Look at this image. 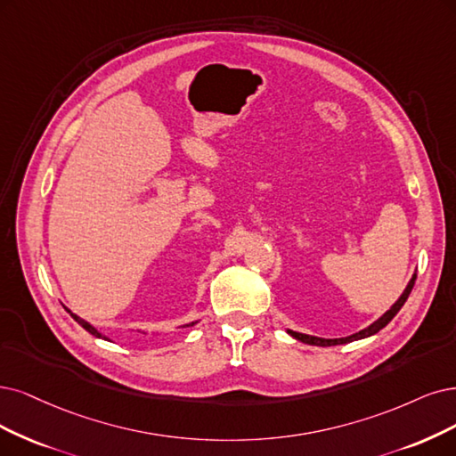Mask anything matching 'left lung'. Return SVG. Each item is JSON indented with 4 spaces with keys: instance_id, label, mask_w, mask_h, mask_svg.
Instances as JSON below:
<instances>
[{
    "instance_id": "8db88e82",
    "label": "left lung",
    "mask_w": 456,
    "mask_h": 456,
    "mask_svg": "<svg viewBox=\"0 0 456 456\" xmlns=\"http://www.w3.org/2000/svg\"><path fill=\"white\" fill-rule=\"evenodd\" d=\"M415 274H413V278L410 280V283H408V288L403 289V293L400 295V298L395 302L393 305V308L389 310V312H385L376 323H372L370 325L368 329H364V330H361V332H357V334H351V336H346V338H330V340H327V338H317V336H310V334H300V332H295V330H289V334L291 336H295L297 340H300V342H305V344H310V346H340V344H347V342H353V340H361V338H366V336H372V334H376V332H379L387 323L391 322V319L400 312V308L403 306V302L408 300V297H410V293H411V289H413V285H415Z\"/></svg>"
}]
</instances>
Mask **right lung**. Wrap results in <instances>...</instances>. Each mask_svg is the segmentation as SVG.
I'll use <instances>...</instances> for the list:
<instances>
[{"mask_svg":"<svg viewBox=\"0 0 456 456\" xmlns=\"http://www.w3.org/2000/svg\"><path fill=\"white\" fill-rule=\"evenodd\" d=\"M71 315H73V319H75V322H77V323H78L82 329H86L90 334L97 336V338H105V336L101 334L97 329H94V327H92L88 322H84V319H80V317H78V315H75V314H71ZM105 340H107V338H105Z\"/></svg>","mask_w":456,"mask_h":456,"instance_id":"right-lung-1","label":"right lung"}]
</instances>
